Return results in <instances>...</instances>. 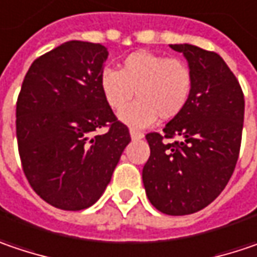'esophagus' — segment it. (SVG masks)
<instances>
[{
  "instance_id": "1",
  "label": "esophagus",
  "mask_w": 257,
  "mask_h": 257,
  "mask_svg": "<svg viewBox=\"0 0 257 257\" xmlns=\"http://www.w3.org/2000/svg\"><path fill=\"white\" fill-rule=\"evenodd\" d=\"M129 134H131V138H132L134 141H135V140H141V138H144L143 132H138V131H135V129H131Z\"/></svg>"
}]
</instances>
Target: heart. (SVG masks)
<instances>
[{"instance_id":"heart-1","label":"heart","mask_w":257,"mask_h":257,"mask_svg":"<svg viewBox=\"0 0 257 257\" xmlns=\"http://www.w3.org/2000/svg\"><path fill=\"white\" fill-rule=\"evenodd\" d=\"M192 71L177 58L138 51L128 55L120 71L106 68L100 74V88L106 103L120 110L133 97L139 100L123 109L119 119L131 128L143 129L157 117L173 119L188 104L192 93Z\"/></svg>"}]
</instances>
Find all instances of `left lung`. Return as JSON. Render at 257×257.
I'll use <instances>...</instances> for the list:
<instances>
[{
    "instance_id": "8db88e82",
    "label": "left lung",
    "mask_w": 257,
    "mask_h": 257,
    "mask_svg": "<svg viewBox=\"0 0 257 257\" xmlns=\"http://www.w3.org/2000/svg\"><path fill=\"white\" fill-rule=\"evenodd\" d=\"M192 71L186 107L164 126L145 135L150 159L143 182L150 202L167 215L204 209L227 186L238 159L244 96L218 53L193 45H170ZM179 136L173 144L167 140Z\"/></svg>"
}]
</instances>
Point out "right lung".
Segmentation results:
<instances>
[{
    "mask_svg": "<svg viewBox=\"0 0 257 257\" xmlns=\"http://www.w3.org/2000/svg\"><path fill=\"white\" fill-rule=\"evenodd\" d=\"M107 55L100 43L65 42L33 61L17 98L23 172L39 196L59 209L96 204L131 141L100 88ZM104 126L106 134H95Z\"/></svg>",
    "mask_w": 257,
    "mask_h": 257,
    "instance_id": "add662e5",
    "label": "right lung"
}]
</instances>
